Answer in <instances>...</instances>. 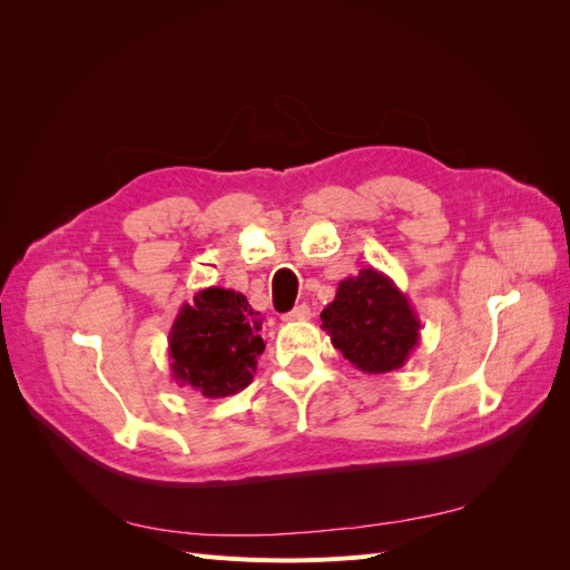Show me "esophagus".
Wrapping results in <instances>:
<instances>
[{
	"mask_svg": "<svg viewBox=\"0 0 570 570\" xmlns=\"http://www.w3.org/2000/svg\"><path fill=\"white\" fill-rule=\"evenodd\" d=\"M308 318H312V308H308L306 304L295 306L289 314L283 316V321H287V323H289V321H308Z\"/></svg>",
	"mask_w": 570,
	"mask_h": 570,
	"instance_id": "1",
	"label": "esophagus"
}]
</instances>
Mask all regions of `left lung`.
I'll return each instance as SVG.
<instances>
[{
    "instance_id": "8db88e82",
    "label": "left lung",
    "mask_w": 570,
    "mask_h": 570,
    "mask_svg": "<svg viewBox=\"0 0 570 570\" xmlns=\"http://www.w3.org/2000/svg\"><path fill=\"white\" fill-rule=\"evenodd\" d=\"M321 318L333 347L368 375L402 368L421 342V321L406 295L375 268L344 278Z\"/></svg>"
}]
</instances>
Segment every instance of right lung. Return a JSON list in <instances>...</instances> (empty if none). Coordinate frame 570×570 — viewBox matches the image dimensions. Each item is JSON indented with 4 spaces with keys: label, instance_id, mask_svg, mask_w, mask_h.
Listing matches in <instances>:
<instances>
[{
    "label": "right lung",
    "instance_id": "right-lung-1",
    "mask_svg": "<svg viewBox=\"0 0 570 570\" xmlns=\"http://www.w3.org/2000/svg\"><path fill=\"white\" fill-rule=\"evenodd\" d=\"M262 312L235 289L206 287L183 304L168 333L170 377L209 400L245 390L264 354Z\"/></svg>",
    "mask_w": 570,
    "mask_h": 570
}]
</instances>
